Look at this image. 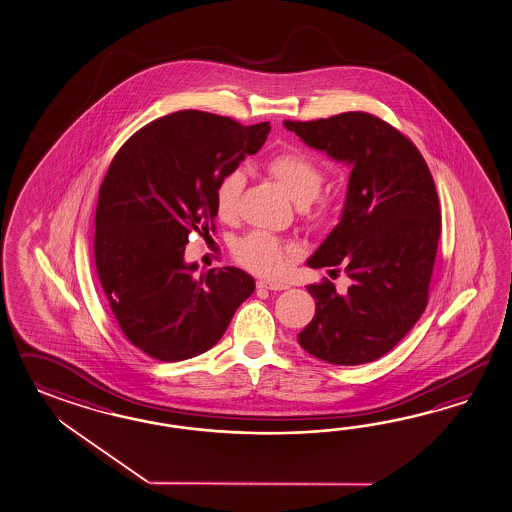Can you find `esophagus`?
<instances>
[{"label": "esophagus", "instance_id": "esophagus-1", "mask_svg": "<svg viewBox=\"0 0 512 512\" xmlns=\"http://www.w3.org/2000/svg\"><path fill=\"white\" fill-rule=\"evenodd\" d=\"M257 287L266 288V290H287L288 285H285V283H279V281L261 279V281H257Z\"/></svg>", "mask_w": 512, "mask_h": 512}]
</instances>
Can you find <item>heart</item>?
Segmentation results:
<instances>
[{
	"label": "heart",
	"instance_id": "b5f03b06",
	"mask_svg": "<svg viewBox=\"0 0 512 512\" xmlns=\"http://www.w3.org/2000/svg\"><path fill=\"white\" fill-rule=\"evenodd\" d=\"M266 170L287 190L290 200L305 207V212L314 222H322L327 218L329 203L318 200V194L324 185V168L307 153L294 150L277 153L266 164ZM244 183V172L237 168L227 172L216 185V212L225 222H231L237 216ZM235 257L251 272L274 277L285 270L287 262L294 257V250L268 233L255 231L238 242Z\"/></svg>",
	"mask_w": 512,
	"mask_h": 512
}]
</instances>
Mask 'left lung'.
Segmentation results:
<instances>
[{"label": "left lung", "mask_w": 512, "mask_h": 512, "mask_svg": "<svg viewBox=\"0 0 512 512\" xmlns=\"http://www.w3.org/2000/svg\"><path fill=\"white\" fill-rule=\"evenodd\" d=\"M283 124L312 150L351 168L340 222L307 264L342 266L353 283L346 294L327 279L307 287L316 312L298 342L331 364L375 361L427 305L442 225L433 175L411 140L374 114Z\"/></svg>", "instance_id": "1"}]
</instances>
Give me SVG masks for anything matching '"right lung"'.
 I'll return each instance as SVG.
<instances>
[{"mask_svg": "<svg viewBox=\"0 0 512 512\" xmlns=\"http://www.w3.org/2000/svg\"><path fill=\"white\" fill-rule=\"evenodd\" d=\"M268 133L270 122L179 111L144 125L114 155L96 209V270L127 340L157 361L211 349L255 290L235 266L196 275L185 246L190 233L214 231L218 181Z\"/></svg>", "mask_w": 512, "mask_h": 512, "instance_id": "obj_1", "label": "right lung"}]
</instances>
